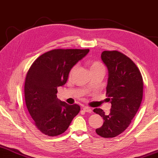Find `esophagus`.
<instances>
[{
	"label": "esophagus",
	"mask_w": 158,
	"mask_h": 158,
	"mask_svg": "<svg viewBox=\"0 0 158 158\" xmlns=\"http://www.w3.org/2000/svg\"><path fill=\"white\" fill-rule=\"evenodd\" d=\"M82 109L85 112H87V113H92V109L89 108V107H84Z\"/></svg>",
	"instance_id": "obj_1"
}]
</instances>
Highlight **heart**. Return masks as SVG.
Returning a JSON list of instances; mask_svg holds the SVG:
<instances>
[{"mask_svg": "<svg viewBox=\"0 0 158 158\" xmlns=\"http://www.w3.org/2000/svg\"><path fill=\"white\" fill-rule=\"evenodd\" d=\"M89 67H90V71H94V70H98V69H105L104 66L102 65V63H100L98 60H91L89 62ZM76 67L73 66L72 69H71L70 72H69V77H71L72 75V73L74 71Z\"/></svg>", "mask_w": 158, "mask_h": 158, "instance_id": "b5f03b06", "label": "heart"}]
</instances>
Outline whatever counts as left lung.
Segmentation results:
<instances>
[{
	"mask_svg": "<svg viewBox=\"0 0 158 158\" xmlns=\"http://www.w3.org/2000/svg\"><path fill=\"white\" fill-rule=\"evenodd\" d=\"M101 58L108 69L106 94L112 106L108 114L100 108L93 110L104 121L95 131L103 138H113L123 133L135 116L142 100L144 81L136 65L122 52L105 50Z\"/></svg>",
	"mask_w": 158,
	"mask_h": 158,
	"instance_id": "8db88e82",
	"label": "left lung"
}]
</instances>
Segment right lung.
Returning a JSON list of instances; mask_svg holds the SVG:
<instances>
[{"mask_svg": "<svg viewBox=\"0 0 158 158\" xmlns=\"http://www.w3.org/2000/svg\"><path fill=\"white\" fill-rule=\"evenodd\" d=\"M89 49H54L39 56L27 71L24 99L34 124L50 136L65 132L80 111L77 104L69 105L57 98L58 87L65 85L71 69Z\"/></svg>", "mask_w": 158, "mask_h": 158, "instance_id": "add662e5", "label": "right lung"}]
</instances>
